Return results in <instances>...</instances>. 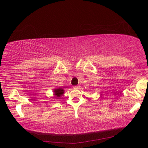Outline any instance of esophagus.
<instances>
[{
    "instance_id": "34e87169",
    "label": "esophagus",
    "mask_w": 148,
    "mask_h": 148,
    "mask_svg": "<svg viewBox=\"0 0 148 148\" xmlns=\"http://www.w3.org/2000/svg\"><path fill=\"white\" fill-rule=\"evenodd\" d=\"M73 88H75V89H77V88H79V86H74Z\"/></svg>"
}]
</instances>
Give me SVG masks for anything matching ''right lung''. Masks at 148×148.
Segmentation results:
<instances>
[{
	"label": "right lung",
	"instance_id": "obj_1",
	"mask_svg": "<svg viewBox=\"0 0 148 148\" xmlns=\"http://www.w3.org/2000/svg\"><path fill=\"white\" fill-rule=\"evenodd\" d=\"M64 90L62 88H58V89H55V90H54V95L55 96L56 98H59L62 96V94H64Z\"/></svg>",
	"mask_w": 148,
	"mask_h": 148
}]
</instances>
